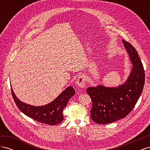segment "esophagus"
<instances>
[{
    "label": "esophagus",
    "mask_w": 150,
    "mask_h": 150,
    "mask_svg": "<svg viewBox=\"0 0 150 150\" xmlns=\"http://www.w3.org/2000/svg\"><path fill=\"white\" fill-rule=\"evenodd\" d=\"M86 82V78L84 75H80L76 81V84L79 88H84Z\"/></svg>",
    "instance_id": "esophagus-1"
}]
</instances>
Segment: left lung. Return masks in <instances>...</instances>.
I'll return each instance as SVG.
<instances>
[{
    "label": "left lung",
    "mask_w": 150,
    "mask_h": 150,
    "mask_svg": "<svg viewBox=\"0 0 150 150\" xmlns=\"http://www.w3.org/2000/svg\"><path fill=\"white\" fill-rule=\"evenodd\" d=\"M122 41L133 64L128 79L117 87L98 85L86 89L93 102L91 117L98 124L111 123L126 117L143 91L145 74L142 62L132 45L123 39Z\"/></svg>",
    "instance_id": "obj_1"
}]
</instances>
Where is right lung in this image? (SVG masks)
Returning <instances> with one entry per match:
<instances>
[{
	"mask_svg": "<svg viewBox=\"0 0 150 150\" xmlns=\"http://www.w3.org/2000/svg\"><path fill=\"white\" fill-rule=\"evenodd\" d=\"M11 93L13 100L21 112L34 120L49 125H57L62 121L64 119L62 111L69 99L76 93L74 88L69 86L51 103L44 106H34L21 101L12 88Z\"/></svg>",
	"mask_w": 150,
	"mask_h": 150,
	"instance_id": "obj_1",
	"label": "right lung"
}]
</instances>
